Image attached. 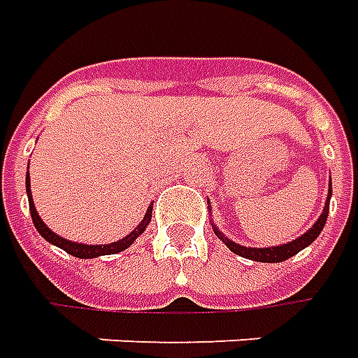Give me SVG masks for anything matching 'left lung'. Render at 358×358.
Returning <instances> with one entry per match:
<instances>
[{
	"label": "left lung",
	"instance_id": "1",
	"mask_svg": "<svg viewBox=\"0 0 358 358\" xmlns=\"http://www.w3.org/2000/svg\"><path fill=\"white\" fill-rule=\"evenodd\" d=\"M329 197H331V182H329V192H327V203L324 207V213L320 215V219L316 221V224L310 229L308 232H304L301 238L292 240L289 244H283V246H275V248H246V246H238L234 244L229 238H224L221 232L215 229V234L229 246L231 252H234L236 256L248 257V259H254V262H264V264H277V262H285L289 259L294 254H299L301 250H304L308 244H312L314 240L318 238V234L324 229V224L327 221V213H329Z\"/></svg>",
	"mask_w": 358,
	"mask_h": 358
}]
</instances>
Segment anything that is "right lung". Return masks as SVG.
<instances>
[{
    "label": "right lung",
    "instance_id": "1",
    "mask_svg": "<svg viewBox=\"0 0 358 358\" xmlns=\"http://www.w3.org/2000/svg\"><path fill=\"white\" fill-rule=\"evenodd\" d=\"M27 194H29V207H31V217H32V222H34V227H36V231L44 236V238L48 240V242H52V244H56V246H59L62 250H66L67 254H71V256L75 257H99V256H110V254H118V252H122V250H126L127 246H131V242L141 234V232L145 231V227L149 224V221H151V209L153 207H149L147 209V213H145V219L143 222L137 227V231H134L129 236H126V238L118 240V242H114V244H104V246H87V244H77V242H69V240L62 238V236H57L56 232H52L42 222V219L38 217V213H36V209H34V203H32V196H31V176L27 174Z\"/></svg>",
    "mask_w": 358,
    "mask_h": 358
}]
</instances>
